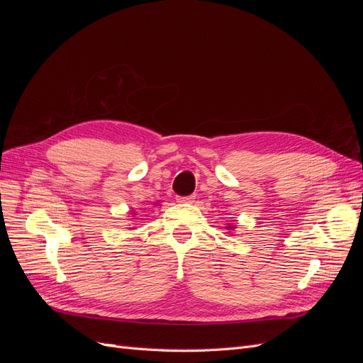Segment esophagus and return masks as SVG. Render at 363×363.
Returning a JSON list of instances; mask_svg holds the SVG:
<instances>
[{
  "label": "esophagus",
  "instance_id": "1",
  "mask_svg": "<svg viewBox=\"0 0 363 363\" xmlns=\"http://www.w3.org/2000/svg\"><path fill=\"white\" fill-rule=\"evenodd\" d=\"M177 200L179 203H194V200H195V195H188V196H177Z\"/></svg>",
  "mask_w": 363,
  "mask_h": 363
}]
</instances>
